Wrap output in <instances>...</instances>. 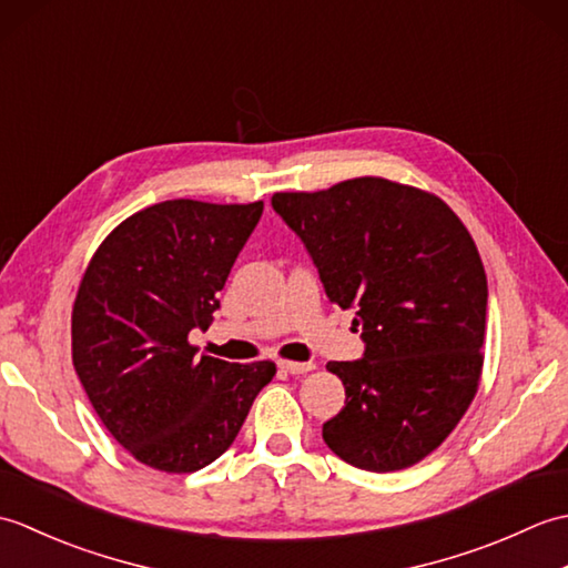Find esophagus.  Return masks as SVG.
Segmentation results:
<instances>
[{"mask_svg":"<svg viewBox=\"0 0 568 568\" xmlns=\"http://www.w3.org/2000/svg\"><path fill=\"white\" fill-rule=\"evenodd\" d=\"M277 368L285 371V373H293V376H300V373H307V371L315 368V364H312V361H307V364H297V361H281Z\"/></svg>","mask_w":568,"mask_h":568,"instance_id":"1","label":"esophagus"}]
</instances>
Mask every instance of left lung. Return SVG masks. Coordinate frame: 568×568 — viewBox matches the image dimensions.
<instances>
[{
    "label": "left lung",
    "mask_w": 568,
    "mask_h": 568,
    "mask_svg": "<svg viewBox=\"0 0 568 568\" xmlns=\"http://www.w3.org/2000/svg\"><path fill=\"white\" fill-rule=\"evenodd\" d=\"M271 204L332 303L356 310L364 342L361 358L327 364L346 403L324 442L373 474L422 462L478 390L488 281L474 239L439 197L383 178L275 192Z\"/></svg>",
    "instance_id": "left-lung-1"
}]
</instances>
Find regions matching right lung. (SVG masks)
Returning a JSON list of instances; mask_svg holds the SVG:
<instances>
[{
  "label": "right lung",
  "mask_w": 568,
  "mask_h": 568,
  "mask_svg": "<svg viewBox=\"0 0 568 568\" xmlns=\"http://www.w3.org/2000/svg\"><path fill=\"white\" fill-rule=\"evenodd\" d=\"M263 202L165 200L102 241L72 307V364L94 413L141 464L192 474L234 444L275 364L197 356Z\"/></svg>",
  "instance_id": "obj_1"
}]
</instances>
